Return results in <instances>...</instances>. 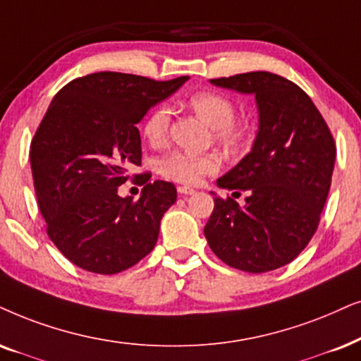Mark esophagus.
<instances>
[{
  "label": "esophagus",
  "instance_id": "esophagus-1",
  "mask_svg": "<svg viewBox=\"0 0 361 361\" xmlns=\"http://www.w3.org/2000/svg\"><path fill=\"white\" fill-rule=\"evenodd\" d=\"M177 192L182 195H192L195 194V189H192V187H185V185H179L177 187Z\"/></svg>",
  "mask_w": 361,
  "mask_h": 361
}]
</instances>
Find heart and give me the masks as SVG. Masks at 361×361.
I'll return each mask as SVG.
<instances>
[{"label": "heart", "instance_id": "b5f03b06", "mask_svg": "<svg viewBox=\"0 0 361 361\" xmlns=\"http://www.w3.org/2000/svg\"><path fill=\"white\" fill-rule=\"evenodd\" d=\"M187 104L200 119L212 128L214 137L228 147H238L245 142L249 129L235 121V104L231 97L221 92H195ZM172 111L169 106L159 104L149 112L144 121L142 133L152 147L166 146L169 140ZM222 161L217 154H192L176 151L159 161V174L179 184H199L204 176L215 174L221 169Z\"/></svg>", "mask_w": 361, "mask_h": 361}]
</instances>
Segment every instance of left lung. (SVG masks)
I'll list each match as a JSON object with an SVG mask.
<instances>
[{"instance_id":"8db88e82","label":"left lung","mask_w":361,"mask_h":361,"mask_svg":"<svg viewBox=\"0 0 361 361\" xmlns=\"http://www.w3.org/2000/svg\"><path fill=\"white\" fill-rule=\"evenodd\" d=\"M210 82L254 94L259 130L250 152L217 180L235 190L232 195L245 192V204L214 197L205 238L233 269L270 272L297 259L317 232L335 167L334 135L307 92L279 74L243 73Z\"/></svg>"}]
</instances>
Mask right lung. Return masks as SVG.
I'll list each match as a JSON object with an SVG mask.
<instances>
[{
  "label": "right lung",
  "instance_id": "right-lung-1",
  "mask_svg": "<svg viewBox=\"0 0 361 361\" xmlns=\"http://www.w3.org/2000/svg\"><path fill=\"white\" fill-rule=\"evenodd\" d=\"M187 79L102 71L73 79L53 97L32 137L31 171L46 232L74 265L112 275L151 254L176 185L149 182L139 200L118 189L140 166L135 124Z\"/></svg>",
  "mask_w": 361,
  "mask_h": 361
}]
</instances>
